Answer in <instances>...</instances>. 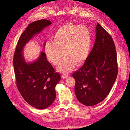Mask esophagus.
Wrapping results in <instances>:
<instances>
[{
  "label": "esophagus",
  "instance_id": "1",
  "mask_svg": "<svg viewBox=\"0 0 130 130\" xmlns=\"http://www.w3.org/2000/svg\"><path fill=\"white\" fill-rule=\"evenodd\" d=\"M61 77H62V78H67L68 77V76L67 75V74H62Z\"/></svg>",
  "mask_w": 130,
  "mask_h": 130
}]
</instances>
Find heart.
<instances>
[{"label":"heart","mask_w":130,"mask_h":130,"mask_svg":"<svg viewBox=\"0 0 130 130\" xmlns=\"http://www.w3.org/2000/svg\"><path fill=\"white\" fill-rule=\"evenodd\" d=\"M52 38L53 41L46 42L44 51L47 60L54 65L60 63L63 54H65L57 68L61 73L72 71L76 64L80 66L88 58L92 36L91 31L86 26L65 24L56 31Z\"/></svg>","instance_id":"b5f03b06"}]
</instances>
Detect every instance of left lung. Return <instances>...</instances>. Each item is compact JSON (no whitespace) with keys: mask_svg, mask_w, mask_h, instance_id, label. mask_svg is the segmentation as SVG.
Segmentation results:
<instances>
[{"mask_svg":"<svg viewBox=\"0 0 130 130\" xmlns=\"http://www.w3.org/2000/svg\"><path fill=\"white\" fill-rule=\"evenodd\" d=\"M93 48L84 64L74 72V92L78 100L87 106L96 105L106 98L118 74L117 56L111 36L98 23Z\"/></svg>","mask_w":130,"mask_h":130,"instance_id":"left-lung-1","label":"left lung"}]
</instances>
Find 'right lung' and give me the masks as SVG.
I'll use <instances>...</instances> for the list:
<instances>
[{
  "mask_svg": "<svg viewBox=\"0 0 130 130\" xmlns=\"http://www.w3.org/2000/svg\"><path fill=\"white\" fill-rule=\"evenodd\" d=\"M51 24L46 19L29 24L18 42L13 60L18 89L26 102L37 109L46 108L53 103L55 88L61 76L55 72L44 52H41L35 61L26 62L22 52L31 39Z\"/></svg>",
  "mask_w": 130,
  "mask_h": 130,
  "instance_id": "add662e5",
  "label": "right lung"
}]
</instances>
